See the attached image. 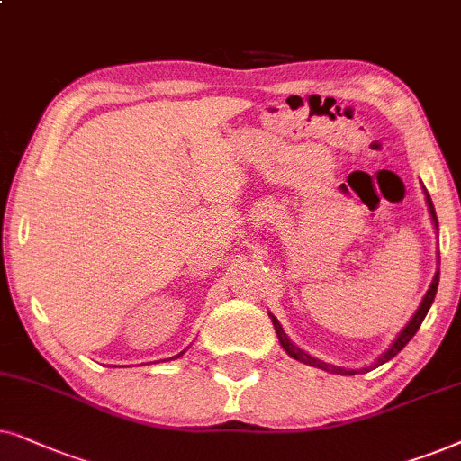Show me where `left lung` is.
<instances>
[{
  "label": "left lung",
  "mask_w": 461,
  "mask_h": 461,
  "mask_svg": "<svg viewBox=\"0 0 461 461\" xmlns=\"http://www.w3.org/2000/svg\"><path fill=\"white\" fill-rule=\"evenodd\" d=\"M426 200H428V208H430V214H432L434 225H437V230H438V223H437V212H434V204H432L430 195H428V194H426ZM438 276H440V272H437V276H434L432 285H430V288H428V293H426V297H423V302H421V305H420V310L415 312V316L411 318V322L407 324V327H404V329L401 330V335L396 337V341L392 343V348L388 349V352H385V354L382 356V358L377 360L375 366L384 365V363H388L390 358H394V356H396L398 352H401V349H402L404 346H407V343H409L411 339H413V335L417 333V329L421 327L423 318H426L428 310H430V305H432V302H434V294H437V288H438ZM272 322H274L276 333H278V339H280V343H282V348L286 349L288 356H293L294 360H299V363L310 365V366H316V369H322V371H329V373H337V375H356V373H365V371H369V369H358V371H354V369H341V366H335V365H327V363H322V360H318V358H314V356L305 354L303 349H299L297 346H294V343H293L291 339H288V337L285 335V330H282L280 322L276 321L274 316H272Z\"/></svg>",
  "instance_id": "8db88e82"
}]
</instances>
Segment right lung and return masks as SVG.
<instances>
[{"mask_svg": "<svg viewBox=\"0 0 461 461\" xmlns=\"http://www.w3.org/2000/svg\"><path fill=\"white\" fill-rule=\"evenodd\" d=\"M183 352H185V349H183ZM183 352H181V354H176V356H173V358H179V356H183Z\"/></svg>", "mask_w": 461, "mask_h": 461, "instance_id": "obj_1", "label": "right lung"}]
</instances>
